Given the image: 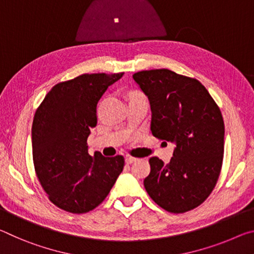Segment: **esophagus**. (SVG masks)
I'll return each instance as SVG.
<instances>
[{
    "instance_id": "1",
    "label": "esophagus",
    "mask_w": 254,
    "mask_h": 254,
    "mask_svg": "<svg viewBox=\"0 0 254 254\" xmlns=\"http://www.w3.org/2000/svg\"><path fill=\"white\" fill-rule=\"evenodd\" d=\"M136 161H137V159H135V157H130V156H128V157H126V159H125V162H126L127 164H131Z\"/></svg>"
}]
</instances>
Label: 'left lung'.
<instances>
[{"mask_svg":"<svg viewBox=\"0 0 254 254\" xmlns=\"http://www.w3.org/2000/svg\"><path fill=\"white\" fill-rule=\"evenodd\" d=\"M132 77L148 98L153 136L174 144L170 163L149 159L145 189L170 213L196 208L221 173L225 134L221 110L196 78L166 68L142 70Z\"/></svg>","mask_w":254,"mask_h":254,"instance_id":"1","label":"left lung"}]
</instances>
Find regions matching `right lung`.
<instances>
[{
	"label": "right lung",
	"mask_w": 254,
	"mask_h": 254,
	"mask_svg": "<svg viewBox=\"0 0 254 254\" xmlns=\"http://www.w3.org/2000/svg\"><path fill=\"white\" fill-rule=\"evenodd\" d=\"M124 73L83 74L58 83L37 109L32 123V156L49 200L61 209L83 214L105 200L125 161L100 152L89 154L86 140L97 125V105Z\"/></svg>",
	"instance_id": "add662e5"
}]
</instances>
